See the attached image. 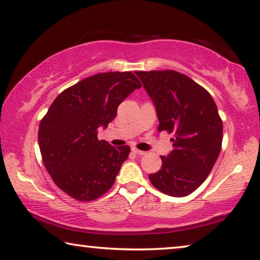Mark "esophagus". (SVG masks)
Returning <instances> with one entry per match:
<instances>
[{
    "instance_id": "34e87169",
    "label": "esophagus",
    "mask_w": 260,
    "mask_h": 260,
    "mask_svg": "<svg viewBox=\"0 0 260 260\" xmlns=\"http://www.w3.org/2000/svg\"><path fill=\"white\" fill-rule=\"evenodd\" d=\"M131 151H133V152H134L135 154H137V155H144V154L146 153L145 151H141V150H137V149H133Z\"/></svg>"
}]
</instances>
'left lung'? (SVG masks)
<instances>
[{"mask_svg":"<svg viewBox=\"0 0 260 260\" xmlns=\"http://www.w3.org/2000/svg\"><path fill=\"white\" fill-rule=\"evenodd\" d=\"M152 100L158 130L174 134L173 150L160 155L162 165L149 179L174 198L187 197L202 185L221 152L223 123L216 103L203 87L175 71L136 72Z\"/></svg>","mask_w":260,"mask_h":260,"instance_id":"obj_1","label":"left lung"}]
</instances>
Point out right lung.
Segmentation results:
<instances>
[{
  "label": "right lung",
  "instance_id": "obj_1",
  "mask_svg": "<svg viewBox=\"0 0 260 260\" xmlns=\"http://www.w3.org/2000/svg\"><path fill=\"white\" fill-rule=\"evenodd\" d=\"M142 87L131 72L91 75L60 93L43 117L38 143L43 162L59 188L78 201H93L114 185L130 147L99 141V127Z\"/></svg>",
  "mask_w": 260,
  "mask_h": 260
}]
</instances>
